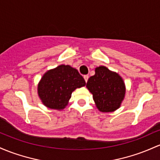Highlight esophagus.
<instances>
[{
  "label": "esophagus",
  "instance_id": "obj_1",
  "mask_svg": "<svg viewBox=\"0 0 160 160\" xmlns=\"http://www.w3.org/2000/svg\"><path fill=\"white\" fill-rule=\"evenodd\" d=\"M83 78H84V80H85L86 83H87V80H88V79H89V76H88V75H85V76L83 77Z\"/></svg>",
  "mask_w": 160,
  "mask_h": 160
}]
</instances>
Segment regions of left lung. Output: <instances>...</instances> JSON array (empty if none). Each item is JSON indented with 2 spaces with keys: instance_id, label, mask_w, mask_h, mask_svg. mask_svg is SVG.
<instances>
[{
  "instance_id": "8db88e82",
  "label": "left lung",
  "mask_w": 160,
  "mask_h": 160,
  "mask_svg": "<svg viewBox=\"0 0 160 160\" xmlns=\"http://www.w3.org/2000/svg\"><path fill=\"white\" fill-rule=\"evenodd\" d=\"M87 88L92 94L96 108L102 112H115L125 97L122 77L105 66L95 68V75L89 78Z\"/></svg>"
}]
</instances>
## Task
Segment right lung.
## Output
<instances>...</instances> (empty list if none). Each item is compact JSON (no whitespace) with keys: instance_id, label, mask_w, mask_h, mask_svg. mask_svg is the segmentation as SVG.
Masks as SVG:
<instances>
[{"instance_id":"1","label":"right lung","mask_w":160,"mask_h":160,"mask_svg":"<svg viewBox=\"0 0 160 160\" xmlns=\"http://www.w3.org/2000/svg\"><path fill=\"white\" fill-rule=\"evenodd\" d=\"M85 85L77 69L61 64L44 73L38 83V96L47 108L61 111L68 105L72 92Z\"/></svg>"}]
</instances>
